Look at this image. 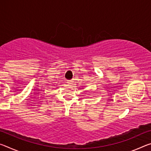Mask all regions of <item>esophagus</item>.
<instances>
[{"mask_svg":"<svg viewBox=\"0 0 151 151\" xmlns=\"http://www.w3.org/2000/svg\"><path fill=\"white\" fill-rule=\"evenodd\" d=\"M73 81H67V83L68 84H72L73 83Z\"/></svg>","mask_w":151,"mask_h":151,"instance_id":"34e87169","label":"esophagus"}]
</instances>
